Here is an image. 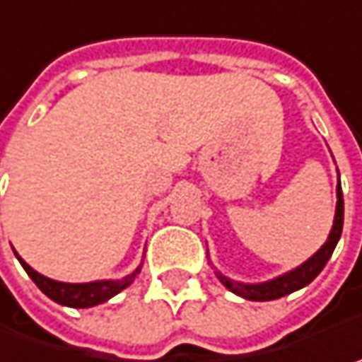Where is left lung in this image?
I'll return each instance as SVG.
<instances>
[{
	"label": "left lung",
	"instance_id": "left-lung-1",
	"mask_svg": "<svg viewBox=\"0 0 362 362\" xmlns=\"http://www.w3.org/2000/svg\"><path fill=\"white\" fill-rule=\"evenodd\" d=\"M337 212H334V225H332V230L326 239V243L310 257L308 261H304L300 267L291 269L288 274L279 275L275 279H269V281H263V284H241V281H235L227 275L218 274L216 272V277L221 279V284L227 288L228 291L241 296L245 300H253V302H269V300H277V298H284L291 291L300 290L308 286L316 275L320 274L326 265V261L330 259L334 247H337L338 239L342 235V223H344V200H342V188H340V180H338L337 186Z\"/></svg>",
	"mask_w": 362,
	"mask_h": 362
}]
</instances>
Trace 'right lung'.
<instances>
[{
  "mask_svg": "<svg viewBox=\"0 0 362 362\" xmlns=\"http://www.w3.org/2000/svg\"><path fill=\"white\" fill-rule=\"evenodd\" d=\"M16 257L20 259L25 274L32 277V281L38 286L40 290L44 291L50 300H54L56 304L69 308H90L103 304V302L111 300L113 296H117L121 290H125L127 286H132L135 275L141 272V265H139L134 274L125 275L121 279H101V281H88V284H64V281H56V279L44 277L38 272H34L18 253H16Z\"/></svg>",
  "mask_w": 362,
  "mask_h": 362,
  "instance_id": "1",
  "label": "right lung"
}]
</instances>
